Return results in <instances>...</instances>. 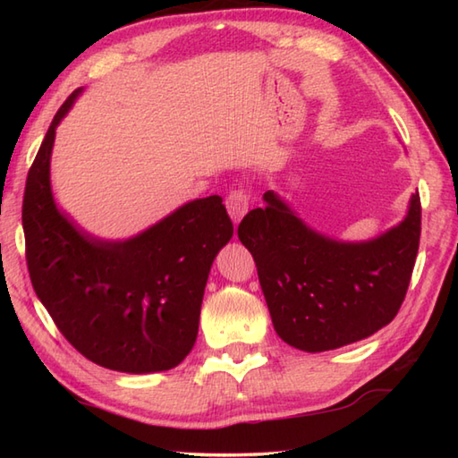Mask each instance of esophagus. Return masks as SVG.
I'll list each match as a JSON object with an SVG mask.
<instances>
[{
	"label": "esophagus",
	"instance_id": "obj_1",
	"mask_svg": "<svg viewBox=\"0 0 458 458\" xmlns=\"http://www.w3.org/2000/svg\"><path fill=\"white\" fill-rule=\"evenodd\" d=\"M226 208L230 218L234 220V224H238L242 218L246 216V212L250 210V197L244 189H234L230 191V194L226 197Z\"/></svg>",
	"mask_w": 458,
	"mask_h": 458
}]
</instances>
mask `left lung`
Segmentation results:
<instances>
[{
    "instance_id": "1",
    "label": "left lung",
    "mask_w": 458,
    "mask_h": 458,
    "mask_svg": "<svg viewBox=\"0 0 458 458\" xmlns=\"http://www.w3.org/2000/svg\"><path fill=\"white\" fill-rule=\"evenodd\" d=\"M264 202L240 222L238 238L254 256L271 323L284 343L325 352L392 323L420 250V194H411L402 222L360 242L309 226L274 191Z\"/></svg>"
}]
</instances>
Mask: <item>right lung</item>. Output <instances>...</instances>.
Masks as SVG:
<instances>
[{
	"mask_svg": "<svg viewBox=\"0 0 458 458\" xmlns=\"http://www.w3.org/2000/svg\"><path fill=\"white\" fill-rule=\"evenodd\" d=\"M82 92L74 90L56 112L27 174L29 276L38 301L82 356L115 372H163L194 346L212 261L234 226L212 194L123 240L84 230L58 207L51 184L56 128Z\"/></svg>",
	"mask_w": 458,
	"mask_h": 458,
	"instance_id": "right-lung-1",
	"label": "right lung"
}]
</instances>
